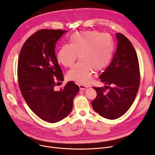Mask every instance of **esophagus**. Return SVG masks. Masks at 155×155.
Here are the masks:
<instances>
[{
  "instance_id": "obj_1",
  "label": "esophagus",
  "mask_w": 155,
  "mask_h": 155,
  "mask_svg": "<svg viewBox=\"0 0 155 155\" xmlns=\"http://www.w3.org/2000/svg\"><path fill=\"white\" fill-rule=\"evenodd\" d=\"M78 86H79V88H80V89H81V90H84V89H86L87 88V87L86 86V85H82V84H79Z\"/></svg>"
}]
</instances>
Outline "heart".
I'll use <instances>...</instances> for the list:
<instances>
[{"label": "heart", "instance_id": "heart-1", "mask_svg": "<svg viewBox=\"0 0 155 155\" xmlns=\"http://www.w3.org/2000/svg\"><path fill=\"white\" fill-rule=\"evenodd\" d=\"M114 51L113 38L108 33L96 31H79L73 34L70 45L61 47L57 61L66 68L71 67L81 59L67 73L68 79L79 84H87L94 71H101L107 67Z\"/></svg>", "mask_w": 155, "mask_h": 155}]
</instances>
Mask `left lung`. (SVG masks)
I'll return each mask as SVG.
<instances>
[{
	"label": "left lung",
	"instance_id": "8db88e82",
	"mask_svg": "<svg viewBox=\"0 0 155 155\" xmlns=\"http://www.w3.org/2000/svg\"><path fill=\"white\" fill-rule=\"evenodd\" d=\"M116 36L117 48L112 61L100 76L107 85L93 87L97 96L91 103L96 112L108 119H117L128 111L140 81L139 60L133 45L121 33H116Z\"/></svg>",
	"mask_w": 155,
	"mask_h": 155
}]
</instances>
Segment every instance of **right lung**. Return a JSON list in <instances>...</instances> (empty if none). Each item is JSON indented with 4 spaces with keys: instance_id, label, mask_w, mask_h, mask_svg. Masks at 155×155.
<instances>
[{
    "instance_id": "obj_1",
    "label": "right lung",
    "mask_w": 155,
    "mask_h": 155,
    "mask_svg": "<svg viewBox=\"0 0 155 155\" xmlns=\"http://www.w3.org/2000/svg\"><path fill=\"white\" fill-rule=\"evenodd\" d=\"M65 32L62 29L36 31L23 45L18 61L17 75L23 97L36 115L50 123L70 114L73 98L79 91V87L72 81L59 91L54 89L64 78L55 47Z\"/></svg>"
}]
</instances>
